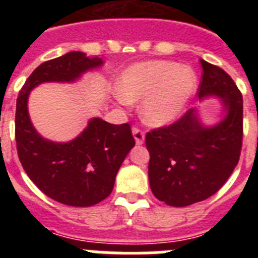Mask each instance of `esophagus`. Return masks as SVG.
Segmentation results:
<instances>
[{"label":"esophagus","instance_id":"obj_1","mask_svg":"<svg viewBox=\"0 0 258 258\" xmlns=\"http://www.w3.org/2000/svg\"><path fill=\"white\" fill-rule=\"evenodd\" d=\"M133 136L137 145H142V143L145 142V133H143L142 129H140L138 126L133 127Z\"/></svg>","mask_w":258,"mask_h":258}]
</instances>
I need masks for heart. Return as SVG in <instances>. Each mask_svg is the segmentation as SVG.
I'll return each mask as SVG.
<instances>
[{"label": "heart", "mask_w": 258, "mask_h": 258, "mask_svg": "<svg viewBox=\"0 0 258 258\" xmlns=\"http://www.w3.org/2000/svg\"><path fill=\"white\" fill-rule=\"evenodd\" d=\"M198 77L190 66L152 60L127 68L117 83L122 103L142 101L146 122L165 125L178 117L197 90Z\"/></svg>", "instance_id": "heart-1"}]
</instances>
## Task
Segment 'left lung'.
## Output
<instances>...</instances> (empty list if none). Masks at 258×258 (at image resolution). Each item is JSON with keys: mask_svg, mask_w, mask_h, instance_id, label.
<instances>
[{"mask_svg": "<svg viewBox=\"0 0 258 258\" xmlns=\"http://www.w3.org/2000/svg\"><path fill=\"white\" fill-rule=\"evenodd\" d=\"M198 97L217 95L226 117L204 127L195 109L173 124L146 134L150 152L149 179L155 198L172 207H186L217 192L235 169L243 141V97L234 80L217 66L200 59Z\"/></svg>", "mask_w": 258, "mask_h": 258, "instance_id": "1", "label": "left lung"}]
</instances>
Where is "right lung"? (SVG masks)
<instances>
[{
	"label": "right lung",
	"mask_w": 258,
	"mask_h": 258,
	"mask_svg": "<svg viewBox=\"0 0 258 258\" xmlns=\"http://www.w3.org/2000/svg\"><path fill=\"white\" fill-rule=\"evenodd\" d=\"M101 64V58H88L81 51L44 61L27 79L17 99L15 140L23 169L45 195L66 206L92 207L111 194L122 161L136 145L131 124L113 125L94 117L74 141L54 143L36 132L27 101L38 84L71 83Z\"/></svg>",
	"instance_id": "right-lung-1"
}]
</instances>
